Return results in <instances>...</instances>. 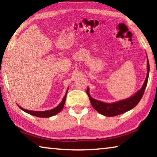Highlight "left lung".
<instances>
[{"mask_svg": "<svg viewBox=\"0 0 157 157\" xmlns=\"http://www.w3.org/2000/svg\"><path fill=\"white\" fill-rule=\"evenodd\" d=\"M147 64V77H146V79L144 84L143 85V86L136 94H135L133 96L127 98V99L118 101V102L113 103H105L101 102V101L99 100H95L93 98H91V96L89 94V88H87L86 94L88 95L89 100L90 102H91V104L92 105L93 107H94L98 113H101L102 115L111 117L125 113L127 111L131 110L132 109L136 107V106L139 104L140 100H141L143 94H144L146 86H147V84L149 72H150V64H149L148 59Z\"/></svg>", "mask_w": 157, "mask_h": 157, "instance_id": "obj_1", "label": "left lung"}]
</instances>
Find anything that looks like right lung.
I'll return each instance as SVG.
<instances>
[{"label": "right lung", "mask_w": 157, "mask_h": 157, "mask_svg": "<svg viewBox=\"0 0 157 157\" xmlns=\"http://www.w3.org/2000/svg\"><path fill=\"white\" fill-rule=\"evenodd\" d=\"M68 89H67V91H66V94H65V95H64V97H63V100H62V102H60V104H59V105H58L57 107L52 109H51V110L44 111H30V110L25 109L21 107L20 106H18V107H19V108L21 109H22L23 111H25V112H26V113L30 114V115H33V116H36V117H40V118H49V117H51V116H52L56 115L57 113H59L60 111L62 110V109L63 108V106H64V104H65L66 94H67Z\"/></svg>", "instance_id": "right-lung-1"}]
</instances>
